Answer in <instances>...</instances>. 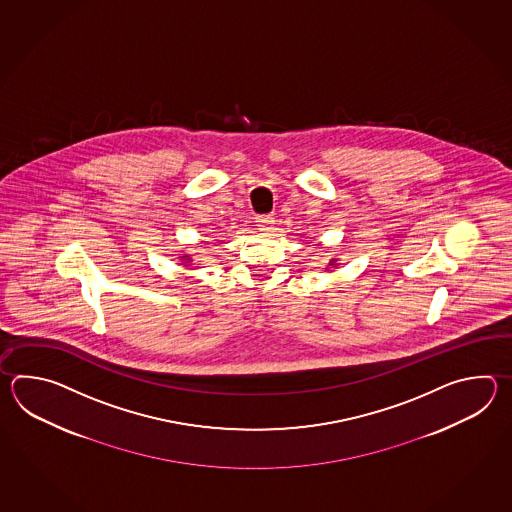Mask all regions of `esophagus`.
<instances>
[{"mask_svg": "<svg viewBox=\"0 0 512 512\" xmlns=\"http://www.w3.org/2000/svg\"><path fill=\"white\" fill-rule=\"evenodd\" d=\"M256 225H258V229L261 230V232H271L272 227H274V218L272 216H258L256 218Z\"/></svg>", "mask_w": 512, "mask_h": 512, "instance_id": "esophagus-1", "label": "esophagus"}]
</instances>
